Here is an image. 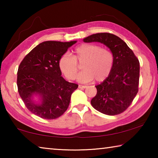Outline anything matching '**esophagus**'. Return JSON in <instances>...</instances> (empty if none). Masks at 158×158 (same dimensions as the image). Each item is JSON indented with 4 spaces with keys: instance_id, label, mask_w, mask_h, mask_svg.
I'll return each mask as SVG.
<instances>
[{
    "instance_id": "esophagus-1",
    "label": "esophagus",
    "mask_w": 158,
    "mask_h": 158,
    "mask_svg": "<svg viewBox=\"0 0 158 158\" xmlns=\"http://www.w3.org/2000/svg\"><path fill=\"white\" fill-rule=\"evenodd\" d=\"M79 89H86L87 85H79Z\"/></svg>"
}]
</instances>
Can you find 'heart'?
Listing matches in <instances>:
<instances>
[{"instance_id": "heart-1", "label": "heart", "mask_w": 158, "mask_h": 158, "mask_svg": "<svg viewBox=\"0 0 158 158\" xmlns=\"http://www.w3.org/2000/svg\"><path fill=\"white\" fill-rule=\"evenodd\" d=\"M114 56L111 50L97 44H82L73 51V56L65 53L58 60V67L66 78L74 80L79 69L78 80L89 82L94 79L96 81H105L113 69Z\"/></svg>"}]
</instances>
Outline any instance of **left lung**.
I'll use <instances>...</instances> for the list:
<instances>
[{
    "label": "left lung",
    "instance_id": "8db88e82",
    "mask_svg": "<svg viewBox=\"0 0 158 158\" xmlns=\"http://www.w3.org/2000/svg\"><path fill=\"white\" fill-rule=\"evenodd\" d=\"M84 41L105 44L114 56V67L109 76L95 86L97 94L90 102L92 106L109 116L123 113L129 107L138 93L139 61L127 44L114 34H93L85 37Z\"/></svg>",
    "mask_w": 158,
    "mask_h": 158
}]
</instances>
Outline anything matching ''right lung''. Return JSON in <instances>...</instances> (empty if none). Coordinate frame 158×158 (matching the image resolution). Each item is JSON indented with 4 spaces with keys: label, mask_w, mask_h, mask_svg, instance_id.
<instances>
[{
    "label": "right lung",
    "mask_w": 158,
    "mask_h": 158,
    "mask_svg": "<svg viewBox=\"0 0 158 158\" xmlns=\"http://www.w3.org/2000/svg\"><path fill=\"white\" fill-rule=\"evenodd\" d=\"M77 41L43 42L32 49L21 61L17 72L18 92L29 111L44 119L60 117L68 109L70 98L78 85L61 77L58 60ZM34 94L41 104L31 100Z\"/></svg>",
    "instance_id": "1"
}]
</instances>
